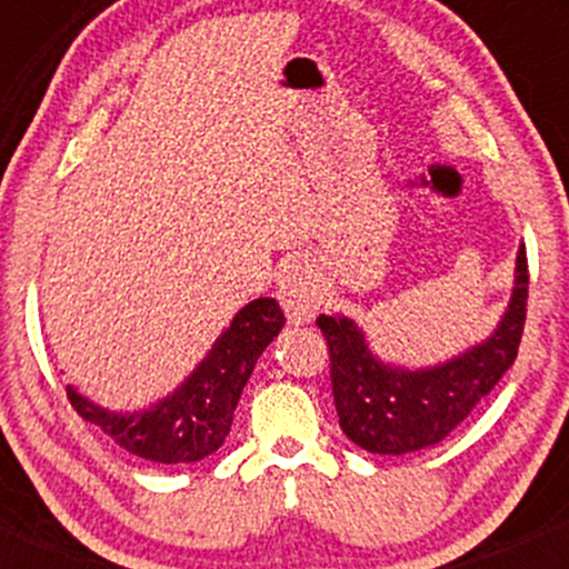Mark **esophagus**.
<instances>
[{"label": "esophagus", "instance_id": "esophagus-1", "mask_svg": "<svg viewBox=\"0 0 569 569\" xmlns=\"http://www.w3.org/2000/svg\"><path fill=\"white\" fill-rule=\"evenodd\" d=\"M278 299L293 323L310 321L318 310V283L305 264H289L278 278Z\"/></svg>", "mask_w": 569, "mask_h": 569}]
</instances>
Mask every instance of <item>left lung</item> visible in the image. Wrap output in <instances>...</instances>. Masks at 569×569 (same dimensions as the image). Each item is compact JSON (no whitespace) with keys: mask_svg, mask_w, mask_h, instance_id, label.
Here are the masks:
<instances>
[{"mask_svg":"<svg viewBox=\"0 0 569 569\" xmlns=\"http://www.w3.org/2000/svg\"><path fill=\"white\" fill-rule=\"evenodd\" d=\"M527 289L530 270L521 246L516 289L498 331L479 348L428 371L385 367L371 356L352 321L318 316L316 326L329 350L331 393L345 433L377 455L417 452L447 439L519 356Z\"/></svg>","mask_w":569,"mask_h":569,"instance_id":"left-lung-1","label":"left lung"}]
</instances>
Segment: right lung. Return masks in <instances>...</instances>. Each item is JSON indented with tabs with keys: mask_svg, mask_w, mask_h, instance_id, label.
Masks as SVG:
<instances>
[{
	"mask_svg": "<svg viewBox=\"0 0 569 569\" xmlns=\"http://www.w3.org/2000/svg\"><path fill=\"white\" fill-rule=\"evenodd\" d=\"M283 323L286 316L276 299H253L234 316L230 329L219 337L217 348L208 352L194 375L173 396L141 415L98 409L71 385L67 398L82 420L112 436L130 455L166 466L202 460L224 443L253 363Z\"/></svg>",
	"mask_w": 569,
	"mask_h": 569,
	"instance_id": "right-lung-1",
	"label": "right lung"
}]
</instances>
